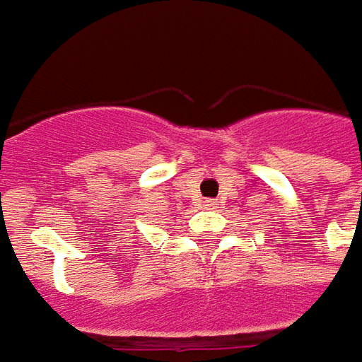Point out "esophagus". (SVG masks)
I'll return each instance as SVG.
<instances>
[{"mask_svg":"<svg viewBox=\"0 0 362 362\" xmlns=\"http://www.w3.org/2000/svg\"><path fill=\"white\" fill-rule=\"evenodd\" d=\"M214 206H216V200H212V199L204 200V208H214Z\"/></svg>","mask_w":362,"mask_h":362,"instance_id":"34e87169","label":"esophagus"}]
</instances>
